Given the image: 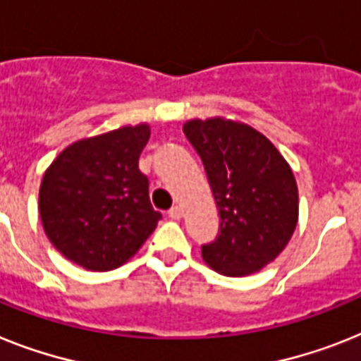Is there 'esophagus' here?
Wrapping results in <instances>:
<instances>
[{
    "instance_id": "34e87169",
    "label": "esophagus",
    "mask_w": 361,
    "mask_h": 361,
    "mask_svg": "<svg viewBox=\"0 0 361 361\" xmlns=\"http://www.w3.org/2000/svg\"><path fill=\"white\" fill-rule=\"evenodd\" d=\"M181 207H178V205H174L172 209H169V218H172V220H180L181 218Z\"/></svg>"
}]
</instances>
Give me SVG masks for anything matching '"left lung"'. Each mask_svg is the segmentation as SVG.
<instances>
[{
  "label": "left lung",
  "mask_w": 361,
  "mask_h": 361,
  "mask_svg": "<svg viewBox=\"0 0 361 361\" xmlns=\"http://www.w3.org/2000/svg\"><path fill=\"white\" fill-rule=\"evenodd\" d=\"M183 134L204 163L220 216L216 238L202 246V257L227 277L259 271L284 250L298 226L292 169L247 124L195 119Z\"/></svg>",
  "instance_id": "left-lung-1"
}]
</instances>
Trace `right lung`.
I'll return each mask as SVG.
<instances>
[{"mask_svg": "<svg viewBox=\"0 0 361 361\" xmlns=\"http://www.w3.org/2000/svg\"><path fill=\"white\" fill-rule=\"evenodd\" d=\"M147 124L124 126L69 145L40 187V218L51 244L92 271L119 268L161 220L148 196L139 156Z\"/></svg>", "mask_w": 361, "mask_h": 361, "instance_id": "obj_1", "label": "right lung"}]
</instances>
